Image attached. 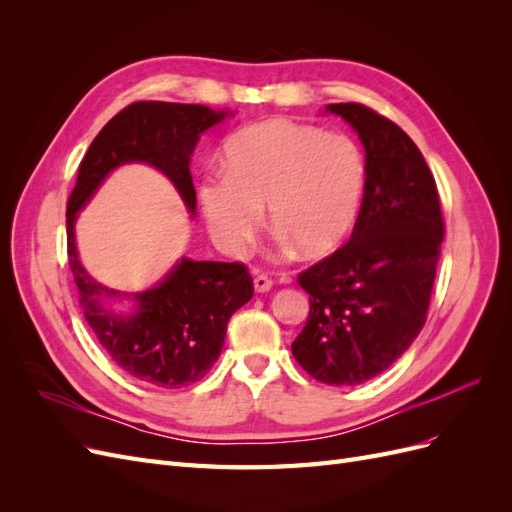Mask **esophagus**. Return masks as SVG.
Instances as JSON below:
<instances>
[{"label": "esophagus", "mask_w": 512, "mask_h": 512, "mask_svg": "<svg viewBox=\"0 0 512 512\" xmlns=\"http://www.w3.org/2000/svg\"><path fill=\"white\" fill-rule=\"evenodd\" d=\"M271 286H273V282L269 280L267 275H256V277H254V290H256V292H269Z\"/></svg>", "instance_id": "34e87169"}]
</instances>
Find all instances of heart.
Instances as JSON below:
<instances>
[{
    "label": "heart",
    "mask_w": 512,
    "mask_h": 512,
    "mask_svg": "<svg viewBox=\"0 0 512 512\" xmlns=\"http://www.w3.org/2000/svg\"><path fill=\"white\" fill-rule=\"evenodd\" d=\"M365 190V153L352 136L269 119L230 138L226 168L200 179L198 203L215 245L228 256H241L252 243L265 205L277 243L324 256L359 224Z\"/></svg>",
    "instance_id": "obj_1"
}]
</instances>
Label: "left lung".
Segmentation results:
<instances>
[{"instance_id": "8db88e82", "label": "left lung", "mask_w": 512, "mask_h": 512, "mask_svg": "<svg viewBox=\"0 0 512 512\" xmlns=\"http://www.w3.org/2000/svg\"><path fill=\"white\" fill-rule=\"evenodd\" d=\"M365 147V203L350 241L299 275L309 316L292 342L318 382L363 384L404 354L427 320L444 222L431 170L412 138L371 108L329 104Z\"/></svg>"}]
</instances>
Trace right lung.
<instances>
[{
    "label": "right lung",
    "mask_w": 512,
    "mask_h": 512,
    "mask_svg": "<svg viewBox=\"0 0 512 512\" xmlns=\"http://www.w3.org/2000/svg\"><path fill=\"white\" fill-rule=\"evenodd\" d=\"M228 115L203 104H130L89 145L68 200V258L85 320L123 371L162 389L207 376L222 352L230 316L252 299L250 273L241 262L181 258L153 288L119 292L96 282L81 265L74 224L104 179L134 162L166 175L194 215L190 158L200 134ZM119 298L135 303L132 313L116 312L112 303Z\"/></svg>",
    "instance_id": "add662e5"
}]
</instances>
